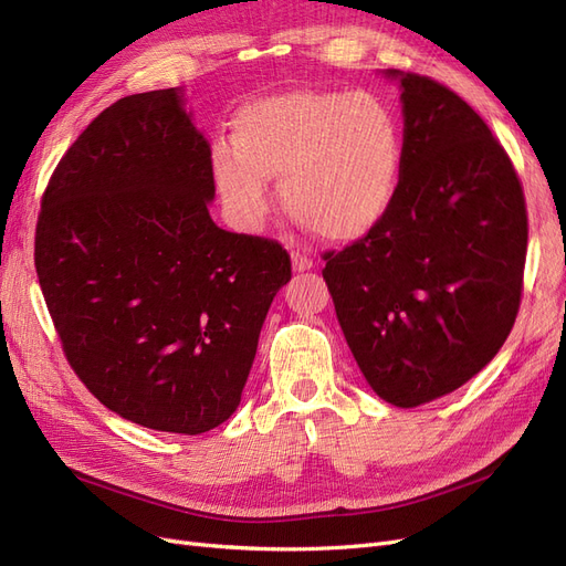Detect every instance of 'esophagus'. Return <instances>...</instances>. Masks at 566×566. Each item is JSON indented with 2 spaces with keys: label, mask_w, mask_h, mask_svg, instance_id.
Instances as JSON below:
<instances>
[{
  "label": "esophagus",
  "mask_w": 566,
  "mask_h": 566,
  "mask_svg": "<svg viewBox=\"0 0 566 566\" xmlns=\"http://www.w3.org/2000/svg\"><path fill=\"white\" fill-rule=\"evenodd\" d=\"M293 266H295V271H312L316 266V262H314V256L297 250V252H293Z\"/></svg>",
  "instance_id": "obj_1"
}]
</instances>
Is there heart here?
I'll use <instances>...</instances> for the list:
<instances>
[{"mask_svg":"<svg viewBox=\"0 0 566 566\" xmlns=\"http://www.w3.org/2000/svg\"><path fill=\"white\" fill-rule=\"evenodd\" d=\"M401 167L399 117L366 92L287 90L248 101L231 117V148L212 153L219 196L241 224H262L269 179H281L287 212L337 243L387 217Z\"/></svg>","mask_w":566,"mask_h":566,"instance_id":"heart-1","label":"heart"}]
</instances>
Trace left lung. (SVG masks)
Instances as JSON below:
<instances>
[{
	"mask_svg": "<svg viewBox=\"0 0 566 566\" xmlns=\"http://www.w3.org/2000/svg\"><path fill=\"white\" fill-rule=\"evenodd\" d=\"M399 77L403 167L387 217L323 254L337 321L368 385L416 408L465 385L515 325L526 262L522 181L455 92Z\"/></svg>",
	"mask_w": 566,
	"mask_h": 566,
	"instance_id": "8db88e82",
	"label": "left lung"
}]
</instances>
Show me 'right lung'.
<instances>
[{"label":"right lung","mask_w":566,"mask_h":566,"mask_svg":"<svg viewBox=\"0 0 566 566\" xmlns=\"http://www.w3.org/2000/svg\"><path fill=\"white\" fill-rule=\"evenodd\" d=\"M212 198L210 144L179 90L98 113L42 196L35 269L67 364L148 430L200 434L231 418L293 276L279 241L219 229Z\"/></svg>","instance_id":"1"}]
</instances>
